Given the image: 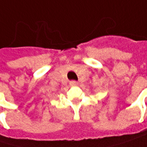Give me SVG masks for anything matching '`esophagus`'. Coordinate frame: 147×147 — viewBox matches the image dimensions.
<instances>
[{
	"label": "esophagus",
	"instance_id": "34e87169",
	"mask_svg": "<svg viewBox=\"0 0 147 147\" xmlns=\"http://www.w3.org/2000/svg\"><path fill=\"white\" fill-rule=\"evenodd\" d=\"M78 84V82H76V81H71V82H70V85L71 86H76Z\"/></svg>",
	"mask_w": 147,
	"mask_h": 147
}]
</instances>
